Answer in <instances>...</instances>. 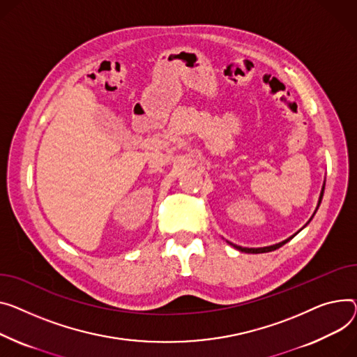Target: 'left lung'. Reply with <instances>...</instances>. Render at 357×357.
<instances>
[{"label": "left lung", "instance_id": "left-lung-1", "mask_svg": "<svg viewBox=\"0 0 357 357\" xmlns=\"http://www.w3.org/2000/svg\"><path fill=\"white\" fill-rule=\"evenodd\" d=\"M323 192H324V186H323V189H321V194H320V199H319V205H320V202H321V198H323ZM319 208V206H317ZM313 218V217H312ZM296 235V234H294ZM293 235V236H294ZM293 236H290V238H287L286 241H282V243H280V244H275V245H271V247H264V248H244V247H240V245H235V244H231L234 248H236V250H240V251H243V252H251V254H259V252H268V251H274V250H277V248H280V247H282L284 244L286 243H289Z\"/></svg>", "mask_w": 357, "mask_h": 357}]
</instances>
